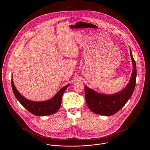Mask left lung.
<instances>
[{
	"instance_id": "8db88e82",
	"label": "left lung",
	"mask_w": 150,
	"mask_h": 150,
	"mask_svg": "<svg viewBox=\"0 0 150 150\" xmlns=\"http://www.w3.org/2000/svg\"><path fill=\"white\" fill-rule=\"evenodd\" d=\"M133 63V71L128 84L120 92L114 95H105L96 92L85 86L86 102L88 107L93 112L102 115L115 114L127 103L136 86V65L130 50Z\"/></svg>"
}]
</instances>
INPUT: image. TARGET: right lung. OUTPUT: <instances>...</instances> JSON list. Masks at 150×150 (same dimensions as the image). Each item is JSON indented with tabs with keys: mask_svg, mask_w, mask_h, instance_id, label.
Instances as JSON below:
<instances>
[{
	"mask_svg": "<svg viewBox=\"0 0 150 150\" xmlns=\"http://www.w3.org/2000/svg\"><path fill=\"white\" fill-rule=\"evenodd\" d=\"M69 84L64 86L51 99L44 102H33L29 100L17 91L14 85L13 77L11 79V86L15 96L22 105L32 114L38 116L48 115L56 112L61 107L64 92Z\"/></svg>",
	"mask_w": 150,
	"mask_h": 150,
	"instance_id": "add662e5",
	"label": "right lung"
}]
</instances>
